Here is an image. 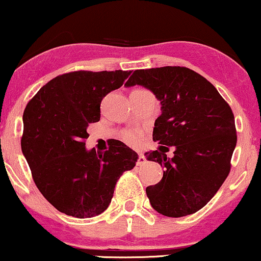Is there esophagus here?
Returning a JSON list of instances; mask_svg holds the SVG:
<instances>
[{
	"label": "esophagus",
	"mask_w": 261,
	"mask_h": 261,
	"mask_svg": "<svg viewBox=\"0 0 261 261\" xmlns=\"http://www.w3.org/2000/svg\"><path fill=\"white\" fill-rule=\"evenodd\" d=\"M146 163V157L142 153H139V158H137V164L139 166H142V164Z\"/></svg>",
	"instance_id": "obj_1"
}]
</instances>
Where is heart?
<instances>
[{"label": "heart", "mask_w": 261, "mask_h": 261, "mask_svg": "<svg viewBox=\"0 0 261 261\" xmlns=\"http://www.w3.org/2000/svg\"><path fill=\"white\" fill-rule=\"evenodd\" d=\"M124 140L130 145H137L140 141V135L136 131H126L124 134Z\"/></svg>", "instance_id": "1"}]
</instances>
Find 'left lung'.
<instances>
[{"instance_id":"obj_1","label":"left lung","mask_w":261,"mask_h":261,"mask_svg":"<svg viewBox=\"0 0 261 261\" xmlns=\"http://www.w3.org/2000/svg\"><path fill=\"white\" fill-rule=\"evenodd\" d=\"M136 85L149 89L162 106L153 127L161 146L145 155L164 172L158 184L146 188L149 202L168 217L195 214L229 174L237 145L232 109L212 83L187 67L136 70L125 86ZM164 145L175 146L174 158H166Z\"/></svg>"}]
</instances>
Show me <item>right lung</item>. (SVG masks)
Returning <instances> with one entry per match:
<instances>
[{
	"label": "right lung",
	"instance_id": "add662e5",
	"mask_svg": "<svg viewBox=\"0 0 261 261\" xmlns=\"http://www.w3.org/2000/svg\"><path fill=\"white\" fill-rule=\"evenodd\" d=\"M131 71H74L55 77L27 104L22 152L43 196L62 214L94 217L109 206L116 181L139 155L115 140L104 153L86 148L87 127L99 121L100 103Z\"/></svg>",
	"mask_w": 261,
	"mask_h": 261
}]
</instances>
